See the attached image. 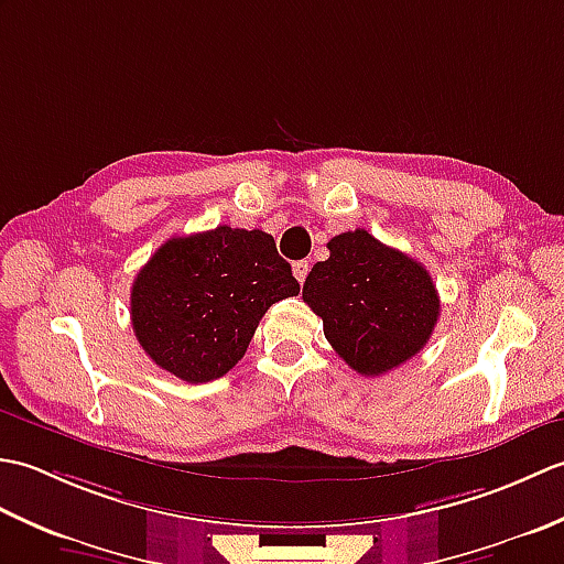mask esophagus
<instances>
[{
	"instance_id": "34e87169",
	"label": "esophagus",
	"mask_w": 564,
	"mask_h": 564,
	"mask_svg": "<svg viewBox=\"0 0 564 564\" xmlns=\"http://www.w3.org/2000/svg\"><path fill=\"white\" fill-rule=\"evenodd\" d=\"M307 271H310L307 261H295L293 263V275L297 279V283H303L307 279Z\"/></svg>"
}]
</instances>
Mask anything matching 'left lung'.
Returning <instances> with one entry per match:
<instances>
[{
  "mask_svg": "<svg viewBox=\"0 0 564 564\" xmlns=\"http://www.w3.org/2000/svg\"><path fill=\"white\" fill-rule=\"evenodd\" d=\"M303 285V301L325 325V337L361 376H380L424 349L438 319V293L412 257L366 230L327 242Z\"/></svg>",
  "mask_w": 564,
  "mask_h": 564,
  "instance_id": "left-lung-1",
  "label": "left lung"
}]
</instances>
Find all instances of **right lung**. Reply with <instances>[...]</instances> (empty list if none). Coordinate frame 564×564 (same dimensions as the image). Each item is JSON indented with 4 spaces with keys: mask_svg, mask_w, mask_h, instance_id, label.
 Instances as JSON below:
<instances>
[{
    "mask_svg": "<svg viewBox=\"0 0 564 564\" xmlns=\"http://www.w3.org/2000/svg\"><path fill=\"white\" fill-rule=\"evenodd\" d=\"M297 293L271 235L220 225L154 251L133 281L130 319L154 364L198 386L225 376L267 310Z\"/></svg>",
    "mask_w": 564,
    "mask_h": 564,
    "instance_id": "right-lung-1",
    "label": "right lung"
}]
</instances>
